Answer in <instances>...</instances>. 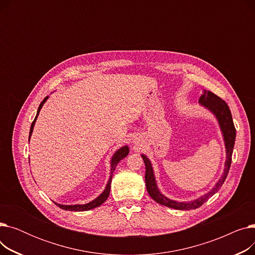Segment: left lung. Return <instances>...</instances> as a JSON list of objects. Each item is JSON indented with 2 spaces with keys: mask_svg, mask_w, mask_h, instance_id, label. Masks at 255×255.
Masks as SVG:
<instances>
[{
  "mask_svg": "<svg viewBox=\"0 0 255 255\" xmlns=\"http://www.w3.org/2000/svg\"><path fill=\"white\" fill-rule=\"evenodd\" d=\"M199 103L206 106L208 110H210L214 115H215L218 119L219 125L221 127L223 136H224V141H225V148H226V161H225V168L224 172L221 177V179L218 181V183L215 185L214 188L205 194L204 196L199 197L198 199L193 200V202H188V203H178L175 202V200H171L167 197H165L163 194H161L157 188L155 177H154V172L153 168L151 165L150 160L146 158L144 155H141L143 162L145 164V187L146 190H148V193L150 196L155 200L156 203L172 208V209H177V210H194L199 208L202 205H204L207 200L215 194L224 183L227 175H229V171L231 168L232 164V155H233V150H234V145H235V140H236V128L233 122V118H232V113L229 105L226 104L224 100H222L220 97H218L215 94L210 92V91H205L204 94L199 98Z\"/></svg>",
  "mask_w": 255,
  "mask_h": 255,
  "instance_id": "8db88e82",
  "label": "left lung"
}]
</instances>
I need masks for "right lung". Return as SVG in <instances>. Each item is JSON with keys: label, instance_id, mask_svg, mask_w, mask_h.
<instances>
[{"label": "right lung", "instance_id": "add662e5", "mask_svg": "<svg viewBox=\"0 0 255 255\" xmlns=\"http://www.w3.org/2000/svg\"><path fill=\"white\" fill-rule=\"evenodd\" d=\"M47 98H48V97H45V98L43 99V101H42L41 103H40V105H39V107H38L37 115H36V117H35V119H34V121H33V123H32V125H31L29 139H30L31 134H32V132H33V128H34V125H35V122H36V119H37V117H38V115H39V112H40V110H41L42 105L44 104V102L46 101ZM128 153H129V148H128L127 145L123 146V148H121L120 150H118V151L115 153V155L113 156V159H112V171H111V177H110L109 183H107V185H106V187H105V190L102 192V194H100L96 199H94L93 202H91V203H89V204H86V205H74V206H64V205H59V204H57V203H55V204H56L58 207H60L61 209H63V210H66V211H75V212L89 211V210H92V209H94V208H97V207L101 206V205L105 202V200L107 199V197H109V195H110L113 173H114V171H115V169H116V167H117V164L119 163L120 160L124 159V158L128 155Z\"/></svg>", "mask_w": 255, "mask_h": 255}]
</instances>
